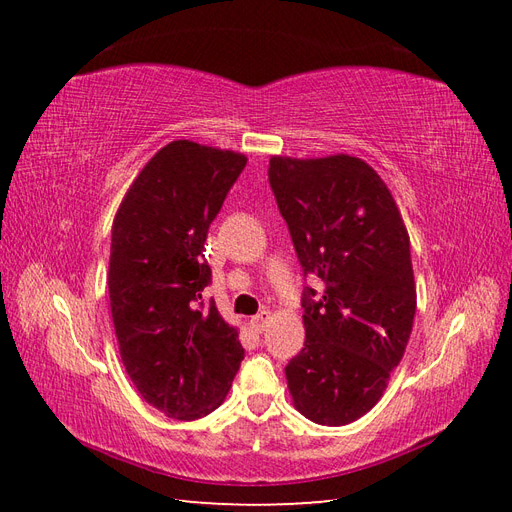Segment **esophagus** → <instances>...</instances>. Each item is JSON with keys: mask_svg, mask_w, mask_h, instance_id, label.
<instances>
[{"mask_svg": "<svg viewBox=\"0 0 512 512\" xmlns=\"http://www.w3.org/2000/svg\"><path fill=\"white\" fill-rule=\"evenodd\" d=\"M269 318H271L269 309H260V312L250 320L252 331H254V333H262V331H265V327L269 324Z\"/></svg>", "mask_w": 512, "mask_h": 512, "instance_id": "1", "label": "esophagus"}]
</instances>
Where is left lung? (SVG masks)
Wrapping results in <instances>:
<instances>
[{"mask_svg": "<svg viewBox=\"0 0 512 512\" xmlns=\"http://www.w3.org/2000/svg\"><path fill=\"white\" fill-rule=\"evenodd\" d=\"M269 185L303 275L305 346L286 365L305 418L339 427L378 404L416 312L410 239L384 181L352 156L271 158Z\"/></svg>", "mask_w": 512, "mask_h": 512, "instance_id": "left-lung-1", "label": "left lung"}]
</instances>
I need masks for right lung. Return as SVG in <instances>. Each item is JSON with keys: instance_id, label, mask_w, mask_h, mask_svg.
<instances>
[{"instance_id": "1", "label": "right lung", "mask_w": 512, "mask_h": 512, "mask_svg": "<svg viewBox=\"0 0 512 512\" xmlns=\"http://www.w3.org/2000/svg\"><path fill=\"white\" fill-rule=\"evenodd\" d=\"M247 158L173 141L136 177L115 215L108 297L121 361L147 404L168 418L207 416L243 361L213 299L205 241Z\"/></svg>"}]
</instances>
